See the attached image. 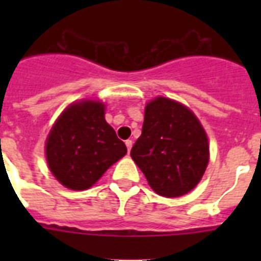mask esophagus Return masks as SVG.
I'll return each mask as SVG.
<instances>
[{"mask_svg": "<svg viewBox=\"0 0 261 261\" xmlns=\"http://www.w3.org/2000/svg\"><path fill=\"white\" fill-rule=\"evenodd\" d=\"M125 145H126V149H128V153H129V151H130V149H132L133 141H132V140H126Z\"/></svg>", "mask_w": 261, "mask_h": 261, "instance_id": "esophagus-1", "label": "esophagus"}]
</instances>
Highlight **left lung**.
<instances>
[{
    "label": "left lung",
    "mask_w": 261,
    "mask_h": 261,
    "mask_svg": "<svg viewBox=\"0 0 261 261\" xmlns=\"http://www.w3.org/2000/svg\"><path fill=\"white\" fill-rule=\"evenodd\" d=\"M130 156L154 192L179 197L192 191L206 170L208 136L190 108L158 96L145 107L142 133Z\"/></svg>",
    "instance_id": "8db88e82"
}]
</instances>
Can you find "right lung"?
<instances>
[{
  "mask_svg": "<svg viewBox=\"0 0 261 261\" xmlns=\"http://www.w3.org/2000/svg\"><path fill=\"white\" fill-rule=\"evenodd\" d=\"M125 154V144L106 121L105 105L87 99L62 111L45 142L50 172L73 191L89 190Z\"/></svg>",
  "mask_w": 261,
  "mask_h": 261,
  "instance_id": "right-lung-1",
  "label": "right lung"
}]
</instances>
